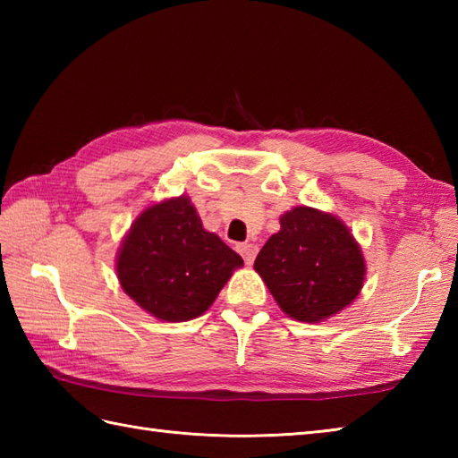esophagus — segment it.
<instances>
[{
  "instance_id": "1",
  "label": "esophagus",
  "mask_w": 458,
  "mask_h": 458,
  "mask_svg": "<svg viewBox=\"0 0 458 458\" xmlns=\"http://www.w3.org/2000/svg\"><path fill=\"white\" fill-rule=\"evenodd\" d=\"M238 251H240V256L244 258L246 264H251V261H254L258 256V246L246 242V244H238Z\"/></svg>"
}]
</instances>
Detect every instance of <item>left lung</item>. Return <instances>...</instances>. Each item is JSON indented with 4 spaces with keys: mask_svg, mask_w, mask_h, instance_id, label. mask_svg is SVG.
Segmentation results:
<instances>
[{
    "mask_svg": "<svg viewBox=\"0 0 458 458\" xmlns=\"http://www.w3.org/2000/svg\"><path fill=\"white\" fill-rule=\"evenodd\" d=\"M259 250L254 269L279 309L301 323H320L362 291L366 261L346 224L330 212L295 207Z\"/></svg>",
    "mask_w": 458,
    "mask_h": 458,
    "instance_id": "left-lung-1",
    "label": "left lung"
}]
</instances>
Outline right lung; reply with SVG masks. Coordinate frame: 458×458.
<instances>
[{
	"label": "right lung",
	"mask_w": 458,
	"mask_h": 458,
	"mask_svg": "<svg viewBox=\"0 0 458 458\" xmlns=\"http://www.w3.org/2000/svg\"><path fill=\"white\" fill-rule=\"evenodd\" d=\"M244 266L234 250L202 228L189 197L155 202L133 220L115 258L122 289L149 315L182 323L207 313Z\"/></svg>",
	"instance_id": "add662e5"
}]
</instances>
